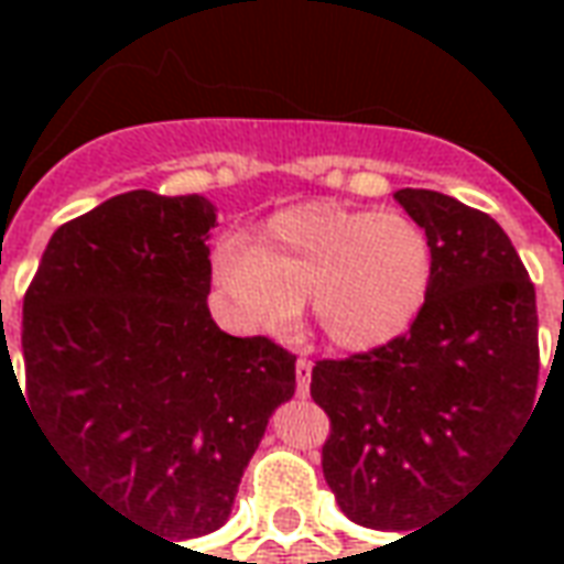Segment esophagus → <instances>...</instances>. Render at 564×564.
<instances>
[{
	"label": "esophagus",
	"instance_id": "obj_1",
	"mask_svg": "<svg viewBox=\"0 0 564 564\" xmlns=\"http://www.w3.org/2000/svg\"><path fill=\"white\" fill-rule=\"evenodd\" d=\"M311 368L314 366H311V359H305V356L295 359V392H299L302 399L311 392Z\"/></svg>",
	"mask_w": 564,
	"mask_h": 564
}]
</instances>
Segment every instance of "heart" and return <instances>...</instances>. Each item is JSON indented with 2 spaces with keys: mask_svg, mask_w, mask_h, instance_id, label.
Instances as JSON below:
<instances>
[{
  "mask_svg": "<svg viewBox=\"0 0 564 564\" xmlns=\"http://www.w3.org/2000/svg\"><path fill=\"white\" fill-rule=\"evenodd\" d=\"M432 265L416 220L332 202L274 214L262 247L226 241L214 253V278L241 319L283 329L311 295L317 326L344 350H375L411 329Z\"/></svg>",
  "mask_w": 564,
  "mask_h": 564,
  "instance_id": "b5f03b06",
  "label": "heart"
}]
</instances>
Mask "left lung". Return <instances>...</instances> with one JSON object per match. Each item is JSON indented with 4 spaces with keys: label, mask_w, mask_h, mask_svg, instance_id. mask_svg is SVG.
Wrapping results in <instances>:
<instances>
[{
    "label": "left lung",
    "mask_w": 564,
    "mask_h": 564,
    "mask_svg": "<svg viewBox=\"0 0 564 564\" xmlns=\"http://www.w3.org/2000/svg\"><path fill=\"white\" fill-rule=\"evenodd\" d=\"M395 198L432 245L423 311L383 347L319 359L311 395L329 416L323 477L338 508L414 534L529 425L541 354L534 283L505 229L435 189Z\"/></svg>",
    "instance_id": "8db88e82"
}]
</instances>
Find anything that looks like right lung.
<instances>
[{
  "mask_svg": "<svg viewBox=\"0 0 564 564\" xmlns=\"http://www.w3.org/2000/svg\"><path fill=\"white\" fill-rule=\"evenodd\" d=\"M214 223L205 196L108 198L56 229L23 295L18 390L35 423L108 508L172 544L229 520L295 392L290 350L210 319Z\"/></svg>",
  "mask_w": 564,
  "mask_h": 564,
  "instance_id": "add662e5",
  "label": "right lung"
}]
</instances>
